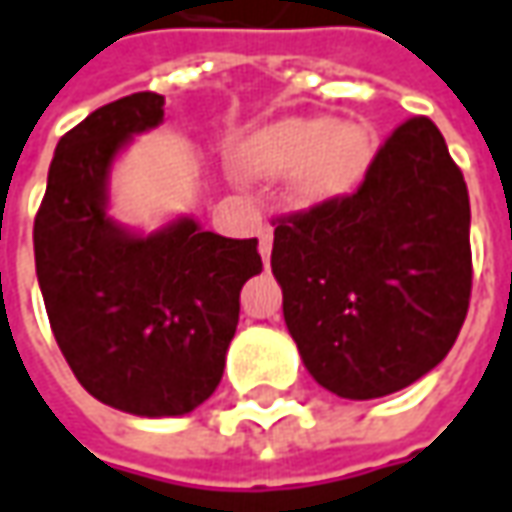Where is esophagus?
Returning <instances> with one entry per match:
<instances>
[{"mask_svg": "<svg viewBox=\"0 0 512 512\" xmlns=\"http://www.w3.org/2000/svg\"><path fill=\"white\" fill-rule=\"evenodd\" d=\"M260 255L269 263V257H272V226H263L260 229Z\"/></svg>", "mask_w": 512, "mask_h": 512, "instance_id": "34e87169", "label": "esophagus"}]
</instances>
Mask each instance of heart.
<instances>
[{
	"label": "heart",
	"instance_id": "1",
	"mask_svg": "<svg viewBox=\"0 0 512 512\" xmlns=\"http://www.w3.org/2000/svg\"><path fill=\"white\" fill-rule=\"evenodd\" d=\"M377 155V135L362 121L283 118L240 147L243 172L257 178L291 175L289 198L303 209L351 195Z\"/></svg>",
	"mask_w": 512,
	"mask_h": 512
}]
</instances>
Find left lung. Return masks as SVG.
<instances>
[{
	"label": "left lung",
	"instance_id": "obj_1",
	"mask_svg": "<svg viewBox=\"0 0 512 512\" xmlns=\"http://www.w3.org/2000/svg\"><path fill=\"white\" fill-rule=\"evenodd\" d=\"M272 272L331 394L388 397L445 360L470 303V201L431 118L399 124L354 195L280 218Z\"/></svg>",
	"mask_w": 512,
	"mask_h": 512
}]
</instances>
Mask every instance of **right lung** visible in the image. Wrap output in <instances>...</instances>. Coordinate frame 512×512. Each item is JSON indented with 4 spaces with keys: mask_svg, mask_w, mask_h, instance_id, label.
Wrapping results in <instances>:
<instances>
[{
    "mask_svg": "<svg viewBox=\"0 0 512 512\" xmlns=\"http://www.w3.org/2000/svg\"><path fill=\"white\" fill-rule=\"evenodd\" d=\"M164 121V96L133 93L62 135L33 223L36 277L64 360L98 402L184 416L215 394L240 289L263 272L257 238L178 218L150 235L110 218V169Z\"/></svg>",
    "mask_w": 512,
    "mask_h": 512,
    "instance_id": "add662e5",
    "label": "right lung"
}]
</instances>
